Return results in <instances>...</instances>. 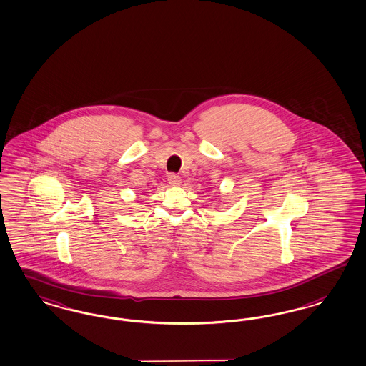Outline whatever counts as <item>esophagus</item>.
Segmentation results:
<instances>
[{
  "instance_id": "1",
  "label": "esophagus",
  "mask_w": 366,
  "mask_h": 366,
  "mask_svg": "<svg viewBox=\"0 0 366 366\" xmlns=\"http://www.w3.org/2000/svg\"><path fill=\"white\" fill-rule=\"evenodd\" d=\"M168 182H169L171 186H179L182 180H180V177H177V174H171V175L168 177Z\"/></svg>"
}]
</instances>
